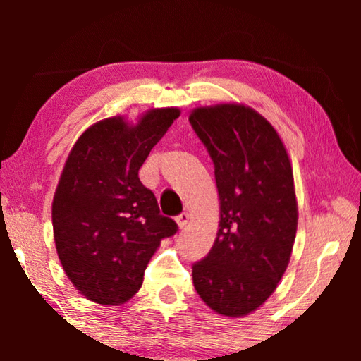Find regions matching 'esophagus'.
<instances>
[{
	"instance_id": "obj_1",
	"label": "esophagus",
	"mask_w": 361,
	"mask_h": 361,
	"mask_svg": "<svg viewBox=\"0 0 361 361\" xmlns=\"http://www.w3.org/2000/svg\"><path fill=\"white\" fill-rule=\"evenodd\" d=\"M188 221H189V213L188 212H183V213H180L178 216H176V223H178V226H180L181 229L185 228V226L188 224Z\"/></svg>"
}]
</instances>
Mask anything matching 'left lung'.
<instances>
[{"label": "left lung", "mask_w": 361, "mask_h": 361, "mask_svg": "<svg viewBox=\"0 0 361 361\" xmlns=\"http://www.w3.org/2000/svg\"><path fill=\"white\" fill-rule=\"evenodd\" d=\"M215 166L219 229L192 264L197 295L215 312H253L288 266L298 205L288 154L276 129L252 108L224 103L189 116Z\"/></svg>", "instance_id": "8db88e82"}]
</instances>
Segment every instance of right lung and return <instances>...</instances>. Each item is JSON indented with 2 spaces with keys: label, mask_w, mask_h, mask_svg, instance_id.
I'll return each mask as SVG.
<instances>
[{
  "label": "right lung",
  "mask_w": 361,
  "mask_h": 361,
  "mask_svg": "<svg viewBox=\"0 0 361 361\" xmlns=\"http://www.w3.org/2000/svg\"><path fill=\"white\" fill-rule=\"evenodd\" d=\"M180 109H151L137 126L109 118L73 146L52 202L54 239L71 283L90 301L118 305L135 295L162 239L178 231L161 215L138 170Z\"/></svg>",
  "instance_id": "obj_1"
}]
</instances>
